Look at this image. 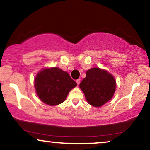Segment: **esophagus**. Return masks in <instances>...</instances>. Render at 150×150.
<instances>
[{"label": "esophagus", "instance_id": "34e87169", "mask_svg": "<svg viewBox=\"0 0 150 150\" xmlns=\"http://www.w3.org/2000/svg\"><path fill=\"white\" fill-rule=\"evenodd\" d=\"M80 83H81V79H77V80H76V83H77V85H79V84H80Z\"/></svg>", "mask_w": 150, "mask_h": 150}]
</instances>
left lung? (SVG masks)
I'll list each match as a JSON object with an SVG mask.
<instances>
[{
	"label": "left lung",
	"mask_w": 150,
	"mask_h": 150,
	"mask_svg": "<svg viewBox=\"0 0 150 150\" xmlns=\"http://www.w3.org/2000/svg\"><path fill=\"white\" fill-rule=\"evenodd\" d=\"M90 105L100 107L113 97L116 81L111 74L100 67H93L86 72L79 85Z\"/></svg>",
	"instance_id": "8db88e82"
}]
</instances>
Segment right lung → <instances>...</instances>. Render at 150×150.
Masks as SVG:
<instances>
[{"instance_id": "right-lung-1", "label": "right lung", "mask_w": 150, "mask_h": 150, "mask_svg": "<svg viewBox=\"0 0 150 150\" xmlns=\"http://www.w3.org/2000/svg\"><path fill=\"white\" fill-rule=\"evenodd\" d=\"M76 85L68 73L57 67L42 69L34 80L37 95L41 101L50 106L64 102L69 92Z\"/></svg>"}]
</instances>
